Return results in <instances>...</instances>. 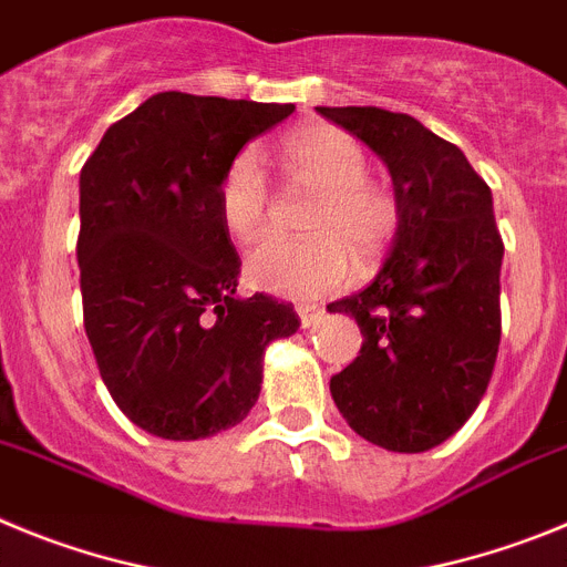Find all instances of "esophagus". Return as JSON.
Returning <instances> with one entry per match:
<instances>
[{
    "instance_id": "1",
    "label": "esophagus",
    "mask_w": 567,
    "mask_h": 567,
    "mask_svg": "<svg viewBox=\"0 0 567 567\" xmlns=\"http://www.w3.org/2000/svg\"><path fill=\"white\" fill-rule=\"evenodd\" d=\"M298 318H300V323L309 329V327H315L320 318H323V309H320V307H298Z\"/></svg>"
}]
</instances>
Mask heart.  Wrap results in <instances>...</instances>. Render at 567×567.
Wrapping results in <instances>:
<instances>
[{
    "label": "heart",
    "mask_w": 567,
    "mask_h": 567,
    "mask_svg": "<svg viewBox=\"0 0 567 567\" xmlns=\"http://www.w3.org/2000/svg\"><path fill=\"white\" fill-rule=\"evenodd\" d=\"M280 162L292 178L320 189L309 215L312 238H267L247 258L255 287L292 300L338 292L352 278V255L378 252L398 221L392 193L365 178V153L332 124H309L280 144ZM269 182L258 155L244 150L218 182V215L238 240H255L269 218Z\"/></svg>",
    "instance_id": "1"
}]
</instances>
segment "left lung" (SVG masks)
Returning <instances> with one entry per match:
<instances>
[{"label": "left lung", "instance_id": "obj_1", "mask_svg": "<svg viewBox=\"0 0 567 567\" xmlns=\"http://www.w3.org/2000/svg\"><path fill=\"white\" fill-rule=\"evenodd\" d=\"M392 173L398 229L363 292L329 303L363 346L329 380L354 432L389 452L445 443L474 414L499 349L503 238L488 184L457 144L380 107H318Z\"/></svg>", "mask_w": 567, "mask_h": 567}]
</instances>
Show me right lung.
Masks as SVG:
<instances>
[{
	"label": "right lung",
	"instance_id": "right-lung-1",
	"mask_svg": "<svg viewBox=\"0 0 567 567\" xmlns=\"http://www.w3.org/2000/svg\"><path fill=\"white\" fill-rule=\"evenodd\" d=\"M295 104L155 93L110 124L79 178L84 332L115 405L164 440L247 417L264 352L298 332L292 303L238 298L218 182Z\"/></svg>",
	"mask_w": 567,
	"mask_h": 567
}]
</instances>
